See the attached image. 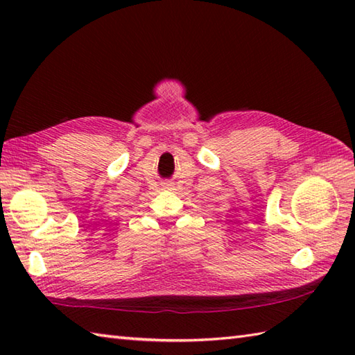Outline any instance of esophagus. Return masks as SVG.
<instances>
[{"label": "esophagus", "instance_id": "34e87169", "mask_svg": "<svg viewBox=\"0 0 355 355\" xmlns=\"http://www.w3.org/2000/svg\"><path fill=\"white\" fill-rule=\"evenodd\" d=\"M166 189H171V184H166Z\"/></svg>", "mask_w": 355, "mask_h": 355}]
</instances>
